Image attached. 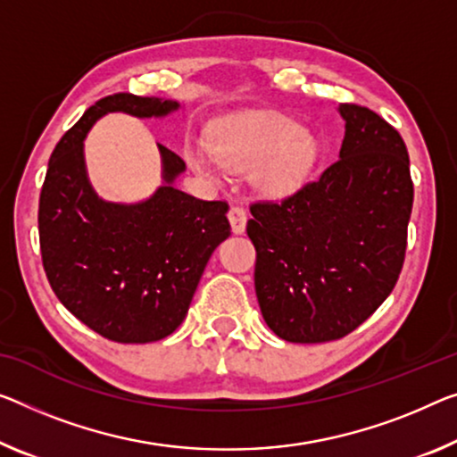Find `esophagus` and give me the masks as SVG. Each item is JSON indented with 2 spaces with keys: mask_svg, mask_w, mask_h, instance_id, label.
I'll list each match as a JSON object with an SVG mask.
<instances>
[{
  "mask_svg": "<svg viewBox=\"0 0 457 457\" xmlns=\"http://www.w3.org/2000/svg\"><path fill=\"white\" fill-rule=\"evenodd\" d=\"M228 220L230 227H233V233L241 235L245 233V227H247V212H245L243 206H230Z\"/></svg>",
  "mask_w": 457,
  "mask_h": 457,
  "instance_id": "esophagus-1",
  "label": "esophagus"
}]
</instances>
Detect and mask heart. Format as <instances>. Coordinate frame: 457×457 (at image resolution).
<instances>
[{
    "instance_id": "b5f03b06",
    "label": "heart",
    "mask_w": 457,
    "mask_h": 457,
    "mask_svg": "<svg viewBox=\"0 0 457 457\" xmlns=\"http://www.w3.org/2000/svg\"><path fill=\"white\" fill-rule=\"evenodd\" d=\"M187 161L194 170L219 178L222 167L255 171V186L270 198H286L302 187L319 157V143L292 118L276 112L230 116L214 130L212 149L189 145Z\"/></svg>"
}]
</instances>
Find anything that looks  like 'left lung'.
Returning <instances> with one entry per match:
<instances>
[{
    "label": "left lung",
    "instance_id": "8db88e82",
    "mask_svg": "<svg viewBox=\"0 0 457 457\" xmlns=\"http://www.w3.org/2000/svg\"><path fill=\"white\" fill-rule=\"evenodd\" d=\"M339 159L282 200H257L247 235L268 327L290 343L349 335L398 282L412 210L409 151L370 108L339 104Z\"/></svg>",
    "mask_w": 457,
    "mask_h": 457
}]
</instances>
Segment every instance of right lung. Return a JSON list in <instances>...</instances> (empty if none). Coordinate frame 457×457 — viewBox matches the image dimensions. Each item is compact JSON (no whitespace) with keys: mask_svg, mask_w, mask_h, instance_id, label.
I'll return each instance as SVG.
<instances>
[{"mask_svg":"<svg viewBox=\"0 0 457 457\" xmlns=\"http://www.w3.org/2000/svg\"><path fill=\"white\" fill-rule=\"evenodd\" d=\"M178 102L135 94L97 100L54 146L38 202L42 268L61 304L116 343H149L186 319L212 251L230 235L224 200L173 187L184 159L159 145L163 179L140 204H112L91 189L83 138L108 112L149 118Z\"/></svg>","mask_w":457,"mask_h":457,"instance_id":"1","label":"right lung"}]
</instances>
